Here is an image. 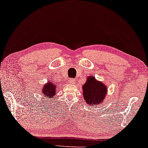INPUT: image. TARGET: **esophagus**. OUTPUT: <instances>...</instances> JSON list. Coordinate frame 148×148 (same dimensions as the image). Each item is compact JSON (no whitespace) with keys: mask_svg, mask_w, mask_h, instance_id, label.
<instances>
[{"mask_svg":"<svg viewBox=\"0 0 148 148\" xmlns=\"http://www.w3.org/2000/svg\"><path fill=\"white\" fill-rule=\"evenodd\" d=\"M69 83H71V84H75L76 83V81L74 79H69Z\"/></svg>","mask_w":148,"mask_h":148,"instance_id":"34e87169","label":"esophagus"}]
</instances>
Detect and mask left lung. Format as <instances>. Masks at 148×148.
I'll list each match as a JSON object with an SVG mask.
<instances>
[{"label":"left lung","instance_id":"1","mask_svg":"<svg viewBox=\"0 0 148 148\" xmlns=\"http://www.w3.org/2000/svg\"><path fill=\"white\" fill-rule=\"evenodd\" d=\"M82 89L83 90L84 100L92 107L100 106L107 96L108 87L102 82L96 80L95 77L88 76Z\"/></svg>","mask_w":148,"mask_h":148}]
</instances>
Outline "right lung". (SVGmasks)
Segmentation results:
<instances>
[{"instance_id":"right-lung-1","label":"right lung","mask_w":148,"mask_h":148,"mask_svg":"<svg viewBox=\"0 0 148 148\" xmlns=\"http://www.w3.org/2000/svg\"><path fill=\"white\" fill-rule=\"evenodd\" d=\"M57 88L58 84L53 83L51 81H48V83H46L40 90L43 98H45L47 100H52L56 94Z\"/></svg>"}]
</instances>
